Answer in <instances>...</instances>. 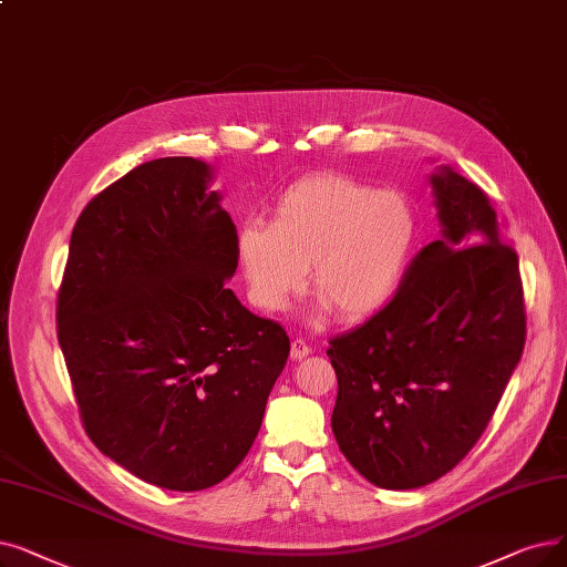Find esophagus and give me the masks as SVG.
Listing matches in <instances>:
<instances>
[{"mask_svg": "<svg viewBox=\"0 0 567 567\" xmlns=\"http://www.w3.org/2000/svg\"><path fill=\"white\" fill-rule=\"evenodd\" d=\"M308 354H312L310 344H308L303 338H293V340H291V348H289V357H291L293 361H301V359H306Z\"/></svg>", "mask_w": 567, "mask_h": 567, "instance_id": "34e87169", "label": "esophagus"}]
</instances>
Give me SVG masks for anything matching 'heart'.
Wrapping results in <instances>:
<instances>
[{
  "label": "heart",
  "instance_id": "1",
  "mask_svg": "<svg viewBox=\"0 0 567 567\" xmlns=\"http://www.w3.org/2000/svg\"><path fill=\"white\" fill-rule=\"evenodd\" d=\"M420 236L405 194L344 174H315L289 185L270 227L245 225L238 261L252 301L282 310L306 285L340 319L378 312L396 293Z\"/></svg>",
  "mask_w": 567,
  "mask_h": 567
}]
</instances>
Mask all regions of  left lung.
<instances>
[{
  "label": "left lung",
  "instance_id": "obj_1",
  "mask_svg": "<svg viewBox=\"0 0 567 567\" xmlns=\"http://www.w3.org/2000/svg\"><path fill=\"white\" fill-rule=\"evenodd\" d=\"M442 238L410 261L391 301L329 340L340 452L382 488L447 475L494 416L526 344L519 257L471 181L431 176Z\"/></svg>",
  "mask_w": 567,
  "mask_h": 567
}]
</instances>
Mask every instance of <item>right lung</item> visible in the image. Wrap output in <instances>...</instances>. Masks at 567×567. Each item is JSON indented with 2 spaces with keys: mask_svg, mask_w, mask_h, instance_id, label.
<instances>
[{
  "mask_svg": "<svg viewBox=\"0 0 567 567\" xmlns=\"http://www.w3.org/2000/svg\"><path fill=\"white\" fill-rule=\"evenodd\" d=\"M210 166L162 157L79 215L58 293V340L87 437L143 482L202 491L259 433L287 331L240 306L236 225Z\"/></svg>",
  "mask_w": 567,
  "mask_h": 567,
  "instance_id": "add662e5",
  "label": "right lung"
}]
</instances>
